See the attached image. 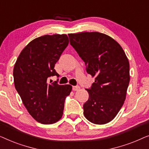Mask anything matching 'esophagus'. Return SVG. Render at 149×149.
Returning a JSON list of instances; mask_svg holds the SVG:
<instances>
[{"label":"esophagus","instance_id":"esophagus-1","mask_svg":"<svg viewBox=\"0 0 149 149\" xmlns=\"http://www.w3.org/2000/svg\"><path fill=\"white\" fill-rule=\"evenodd\" d=\"M80 89L79 86H72V90L73 91H78Z\"/></svg>","mask_w":149,"mask_h":149}]
</instances>
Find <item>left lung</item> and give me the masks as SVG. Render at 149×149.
<instances>
[{"mask_svg": "<svg viewBox=\"0 0 149 149\" xmlns=\"http://www.w3.org/2000/svg\"><path fill=\"white\" fill-rule=\"evenodd\" d=\"M70 43L95 77L86 89L89 99L83 114L94 124H105L116 117L125 100L130 83V64L123 49L107 34L97 32L68 34Z\"/></svg>", "mask_w": 149, "mask_h": 149, "instance_id": "obj_1", "label": "left lung"}]
</instances>
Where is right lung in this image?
Wrapping results in <instances>:
<instances>
[{"instance_id":"1","label":"right lung","mask_w":149,"mask_h":149,"mask_svg":"<svg viewBox=\"0 0 149 149\" xmlns=\"http://www.w3.org/2000/svg\"><path fill=\"white\" fill-rule=\"evenodd\" d=\"M66 34L44 35L32 40L20 53L13 68L15 87L30 115L42 124L62 117L65 98L72 86L49 83L59 74L55 64L68 45Z\"/></svg>"}]
</instances>
